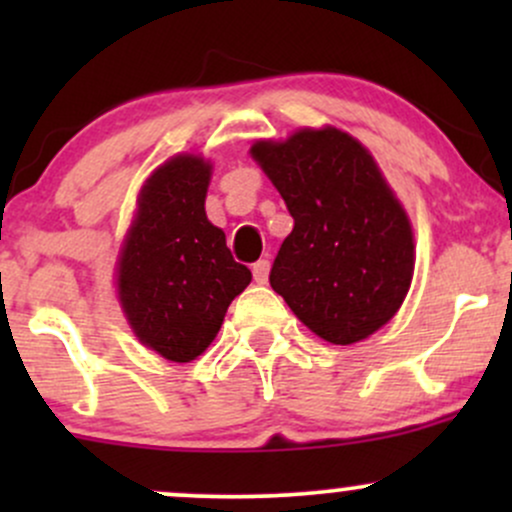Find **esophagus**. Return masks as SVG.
I'll return each mask as SVG.
<instances>
[{
  "label": "esophagus",
  "instance_id": "1",
  "mask_svg": "<svg viewBox=\"0 0 512 512\" xmlns=\"http://www.w3.org/2000/svg\"><path fill=\"white\" fill-rule=\"evenodd\" d=\"M252 276H255L257 284H267L269 279V262L267 260H260L252 264Z\"/></svg>",
  "mask_w": 512,
  "mask_h": 512
}]
</instances>
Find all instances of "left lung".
Masks as SVG:
<instances>
[{
    "mask_svg": "<svg viewBox=\"0 0 512 512\" xmlns=\"http://www.w3.org/2000/svg\"><path fill=\"white\" fill-rule=\"evenodd\" d=\"M284 197L293 231L269 272L298 320L356 344L392 320L414 274V233L368 149L337 127L250 149Z\"/></svg>",
    "mask_w": 512,
    "mask_h": 512,
    "instance_id": "1",
    "label": "left lung"
}]
</instances>
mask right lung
<instances>
[{
  "instance_id": "1",
  "label": "right lung",
  "mask_w": 512,
  "mask_h": 512,
  "mask_svg": "<svg viewBox=\"0 0 512 512\" xmlns=\"http://www.w3.org/2000/svg\"><path fill=\"white\" fill-rule=\"evenodd\" d=\"M209 161L180 154L151 173L117 262V296L139 342L190 363L221 330L223 315L252 281L207 219Z\"/></svg>"
}]
</instances>
